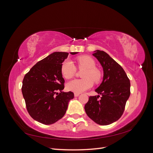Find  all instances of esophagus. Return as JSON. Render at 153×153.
Returning a JSON list of instances; mask_svg holds the SVG:
<instances>
[{
	"label": "esophagus",
	"mask_w": 153,
	"mask_h": 153,
	"mask_svg": "<svg viewBox=\"0 0 153 153\" xmlns=\"http://www.w3.org/2000/svg\"><path fill=\"white\" fill-rule=\"evenodd\" d=\"M79 94H80L79 93H74V97H79Z\"/></svg>",
	"instance_id": "34e87169"
}]
</instances>
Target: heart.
I'll list each match as a JSON object with an SVG mask.
<instances>
[{
	"mask_svg": "<svg viewBox=\"0 0 153 153\" xmlns=\"http://www.w3.org/2000/svg\"><path fill=\"white\" fill-rule=\"evenodd\" d=\"M79 69H85L82 74L83 79H76L69 81L66 85L67 89L76 93H80L91 88L94 82H98L101 78L100 70L96 68L94 60L88 56H81L77 59ZM76 67L70 60H65L62 64L61 73L66 79L72 78L76 73Z\"/></svg>",
	"mask_w": 153,
	"mask_h": 153,
	"instance_id": "1",
	"label": "heart"
}]
</instances>
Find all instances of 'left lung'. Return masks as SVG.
Listing matches in <instances>:
<instances>
[{"instance_id":"8db88e82","label":"left lung","mask_w":153,"mask_h":153,"mask_svg":"<svg viewBox=\"0 0 153 153\" xmlns=\"http://www.w3.org/2000/svg\"><path fill=\"white\" fill-rule=\"evenodd\" d=\"M93 55L104 71L103 81L95 91L100 95L90 97L85 110L90 119L100 125H108L122 116L130 95V83L123 68L105 52L96 50Z\"/></svg>"}]
</instances>
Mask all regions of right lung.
<instances>
[{
    "mask_svg": "<svg viewBox=\"0 0 153 153\" xmlns=\"http://www.w3.org/2000/svg\"><path fill=\"white\" fill-rule=\"evenodd\" d=\"M68 55L66 52L51 53L38 62L23 80L21 90L27 111L32 118L44 125H51L61 119L74 97L72 92L62 91L65 79L61 66Z\"/></svg>",
    "mask_w": 153,
    "mask_h": 153,
    "instance_id": "add662e5",
    "label": "right lung"
}]
</instances>
